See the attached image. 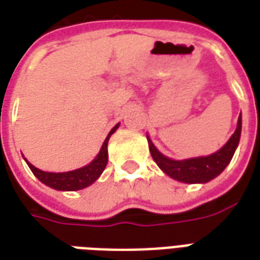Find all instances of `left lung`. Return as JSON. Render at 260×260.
<instances>
[{
  "instance_id": "left-lung-1",
  "label": "left lung",
  "mask_w": 260,
  "mask_h": 260,
  "mask_svg": "<svg viewBox=\"0 0 260 260\" xmlns=\"http://www.w3.org/2000/svg\"><path fill=\"white\" fill-rule=\"evenodd\" d=\"M240 136H241V114L238 117L237 128L232 138L228 140V143L216 153L207 157H196V158L182 159V161L171 159L159 153L157 147L153 145V142L149 139V136H147V142L155 164L168 176L183 183H207L213 178H216L219 174H222L223 169L232 161L240 142Z\"/></svg>"
}]
</instances>
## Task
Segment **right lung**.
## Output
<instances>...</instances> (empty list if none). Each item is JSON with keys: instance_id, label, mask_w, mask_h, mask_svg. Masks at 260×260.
<instances>
[{"instance_id": "add662e5", "label": "right lung", "mask_w": 260, "mask_h": 260, "mask_svg": "<svg viewBox=\"0 0 260 260\" xmlns=\"http://www.w3.org/2000/svg\"><path fill=\"white\" fill-rule=\"evenodd\" d=\"M117 124L110 131V134L107 135V138L103 142L102 145V149L99 151V154L96 155L95 159L92 161L91 164L85 165L82 168L74 169V171H70V172H59V174H55V172H45V171H41V169L36 168L34 165H31L26 159L28 168L31 169V172L38 178L40 182H42L44 184H47L49 187L55 190H61V191H74V190H81L88 187L89 184H92L95 182L96 179L99 178L102 175V172L105 171L106 165H107V159H109V155H107V143H109V139L110 136L115 132V129L118 128Z\"/></svg>"}]
</instances>
